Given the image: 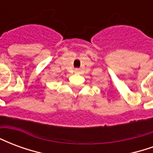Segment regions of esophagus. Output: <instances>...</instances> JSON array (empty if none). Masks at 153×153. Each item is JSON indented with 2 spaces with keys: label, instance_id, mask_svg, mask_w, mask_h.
I'll list each match as a JSON object with an SVG mask.
<instances>
[{
  "label": "esophagus",
  "instance_id": "34e87169",
  "mask_svg": "<svg viewBox=\"0 0 153 153\" xmlns=\"http://www.w3.org/2000/svg\"><path fill=\"white\" fill-rule=\"evenodd\" d=\"M74 72L76 74H79V69H75V70H74Z\"/></svg>",
  "mask_w": 153,
  "mask_h": 153
}]
</instances>
